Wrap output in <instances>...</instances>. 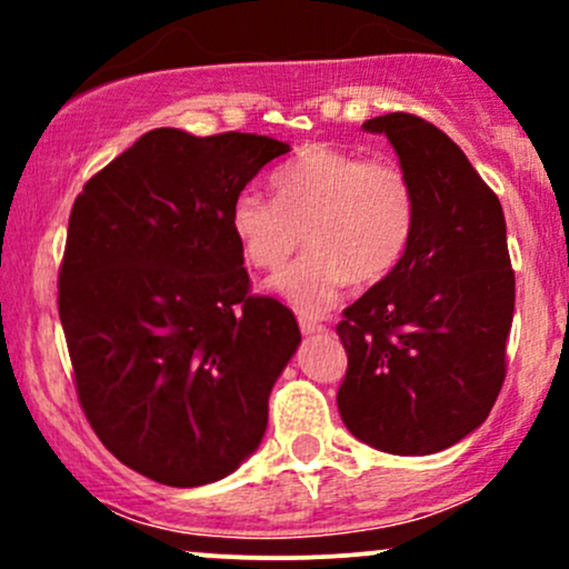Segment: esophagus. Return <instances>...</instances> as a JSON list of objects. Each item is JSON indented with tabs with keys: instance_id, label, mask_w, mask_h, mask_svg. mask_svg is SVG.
Instances as JSON below:
<instances>
[{
	"instance_id": "esophagus-1",
	"label": "esophagus",
	"mask_w": 569,
	"mask_h": 569,
	"mask_svg": "<svg viewBox=\"0 0 569 569\" xmlns=\"http://www.w3.org/2000/svg\"><path fill=\"white\" fill-rule=\"evenodd\" d=\"M299 329H302V335H321V331H326V326L318 323L316 318L299 316Z\"/></svg>"
}]
</instances>
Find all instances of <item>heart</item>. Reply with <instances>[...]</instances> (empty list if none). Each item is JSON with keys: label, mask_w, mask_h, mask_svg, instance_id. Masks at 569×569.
Segmentation results:
<instances>
[{"label": "heart", "mask_w": 569, "mask_h": 569, "mask_svg": "<svg viewBox=\"0 0 569 569\" xmlns=\"http://www.w3.org/2000/svg\"><path fill=\"white\" fill-rule=\"evenodd\" d=\"M272 192L240 189L230 230L257 270L283 264L305 234L310 248L272 278V289L310 316L329 310L356 278L390 276L415 234V184L390 158L312 143L272 173Z\"/></svg>", "instance_id": "heart-1"}]
</instances>
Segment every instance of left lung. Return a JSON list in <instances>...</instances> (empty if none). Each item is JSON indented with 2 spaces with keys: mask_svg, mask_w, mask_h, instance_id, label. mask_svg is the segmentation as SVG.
Here are the masks:
<instances>
[{
  "mask_svg": "<svg viewBox=\"0 0 569 569\" xmlns=\"http://www.w3.org/2000/svg\"><path fill=\"white\" fill-rule=\"evenodd\" d=\"M363 128L393 143L417 221L396 270L337 323L348 352L337 407L350 433L380 452H441L487 420L506 380L516 299L506 217L433 122L393 112Z\"/></svg>",
  "mask_w": 569,
  "mask_h": 569,
  "instance_id": "1",
  "label": "left lung"
}]
</instances>
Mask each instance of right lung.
I'll use <instances>...</instances> for the list:
<instances>
[{"label": "right lung", "instance_id": "right-lung-1", "mask_svg": "<svg viewBox=\"0 0 569 569\" xmlns=\"http://www.w3.org/2000/svg\"><path fill=\"white\" fill-rule=\"evenodd\" d=\"M289 143L143 133L90 176L69 217L58 316L90 428L168 487L230 476L262 441L297 350L293 312L251 293L230 206Z\"/></svg>", "mask_w": 569, "mask_h": 569}]
</instances>
